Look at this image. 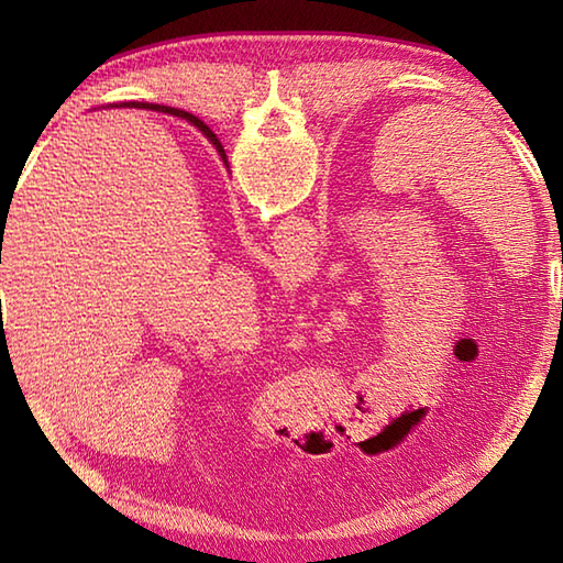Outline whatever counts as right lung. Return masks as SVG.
I'll list each match as a JSON object with an SVG mask.
<instances>
[{
    "label": "right lung",
    "mask_w": 563,
    "mask_h": 563,
    "mask_svg": "<svg viewBox=\"0 0 563 563\" xmlns=\"http://www.w3.org/2000/svg\"><path fill=\"white\" fill-rule=\"evenodd\" d=\"M152 109H159V106H152ZM176 115H181V118H186V121H190V123H194L196 128H200L202 130V133H206L210 140H212V145L214 147H218V152L222 154V159H224V150H222V145H220V140L218 137H214V133H212V130L206 125V123H202V121H198V118L196 115H190V113H184V111H174Z\"/></svg>",
    "instance_id": "1"
}]
</instances>
